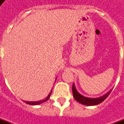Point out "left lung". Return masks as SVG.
<instances>
[{"mask_svg":"<svg viewBox=\"0 0 124 124\" xmlns=\"http://www.w3.org/2000/svg\"><path fill=\"white\" fill-rule=\"evenodd\" d=\"M113 89V88H112ZM112 89H111L108 93L105 94V95L99 97V98H88V97H85V96H82V94H80V93L77 91L76 88L75 87L74 83L73 84L72 86V92H73V95L74 99L76 100L78 102H79L81 104H83L84 105H87V106H92V105H96L98 104H100L102 103L105 99H106L107 97L109 96V94L111 93Z\"/></svg>","mask_w":124,"mask_h":124,"instance_id":"obj_1","label":"left lung"}]
</instances>
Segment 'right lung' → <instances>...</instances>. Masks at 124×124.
<instances>
[{"instance_id":"add662e5","label":"right lung","mask_w":124,"mask_h":124,"mask_svg":"<svg viewBox=\"0 0 124 124\" xmlns=\"http://www.w3.org/2000/svg\"><path fill=\"white\" fill-rule=\"evenodd\" d=\"M57 80V79H56ZM52 89H53V88H52ZM51 93H52V90H51V93H49V94L48 95V96L46 98V99H44L42 100V101H34V102H31V101H23V102H25V103H27L28 105H40L41 103H43L45 101H46L48 100L49 99V98H50V96H51Z\"/></svg>"}]
</instances>
